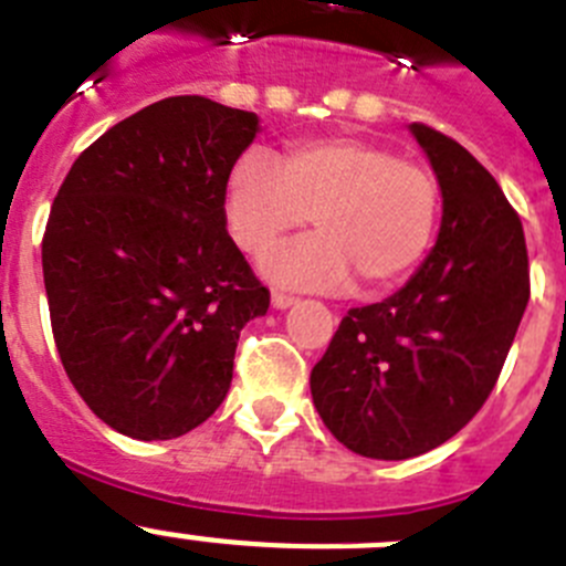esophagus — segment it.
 I'll use <instances>...</instances> for the list:
<instances>
[{
	"mask_svg": "<svg viewBox=\"0 0 566 566\" xmlns=\"http://www.w3.org/2000/svg\"><path fill=\"white\" fill-rule=\"evenodd\" d=\"M294 303H297V300H294V297H289V294H283V292H274V294H272V305H274V308H277V311H286V308H292Z\"/></svg>",
	"mask_w": 566,
	"mask_h": 566,
	"instance_id": "1",
	"label": "esophagus"
}]
</instances>
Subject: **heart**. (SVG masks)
Wrapping results in <instances>:
<instances>
[{
	"label": "heart",
	"instance_id": "obj_1",
	"mask_svg": "<svg viewBox=\"0 0 566 566\" xmlns=\"http://www.w3.org/2000/svg\"><path fill=\"white\" fill-rule=\"evenodd\" d=\"M438 210L440 188L427 165L359 137L292 143L280 163L249 148L224 188L227 230L247 255H263L314 219L319 232L261 263L274 286L297 292H336L354 277L361 292L396 286L427 255Z\"/></svg>",
	"mask_w": 566,
	"mask_h": 566
}]
</instances>
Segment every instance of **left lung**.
<instances>
[{"label":"left lung","instance_id":"left-lung-1","mask_svg":"<svg viewBox=\"0 0 566 566\" xmlns=\"http://www.w3.org/2000/svg\"><path fill=\"white\" fill-rule=\"evenodd\" d=\"M443 196L438 241L381 303L350 308L311 370L342 446L407 460L458 434L494 390L531 297L520 216L452 137L412 123Z\"/></svg>","mask_w":566,"mask_h":566}]
</instances>
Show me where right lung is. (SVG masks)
Masks as SVG:
<instances>
[{
    "label": "right lung",
    "mask_w": 566,
    "mask_h": 566,
    "mask_svg": "<svg viewBox=\"0 0 566 566\" xmlns=\"http://www.w3.org/2000/svg\"><path fill=\"white\" fill-rule=\"evenodd\" d=\"M255 112L165 97L75 159L41 266L55 347L92 412L137 440L205 423L230 392L241 328L269 292L227 235L232 163Z\"/></svg>",
    "instance_id": "obj_1"
}]
</instances>
